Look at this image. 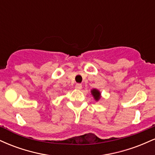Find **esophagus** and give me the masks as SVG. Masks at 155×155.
<instances>
[{"label": "esophagus", "instance_id": "obj_1", "mask_svg": "<svg viewBox=\"0 0 155 155\" xmlns=\"http://www.w3.org/2000/svg\"><path fill=\"white\" fill-rule=\"evenodd\" d=\"M81 88H82V85L81 84H76V89H77V90H81Z\"/></svg>", "mask_w": 155, "mask_h": 155}]
</instances>
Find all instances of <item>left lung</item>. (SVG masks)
Listing matches in <instances>:
<instances>
[{"label":"left lung","mask_w":155,"mask_h":155,"mask_svg":"<svg viewBox=\"0 0 155 155\" xmlns=\"http://www.w3.org/2000/svg\"><path fill=\"white\" fill-rule=\"evenodd\" d=\"M90 92H91V95L95 101H98L101 98V92L97 89H92Z\"/></svg>","instance_id":"1"}]
</instances>
